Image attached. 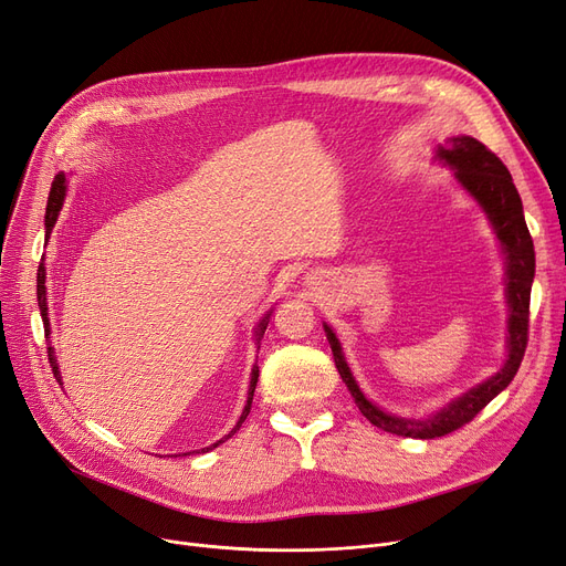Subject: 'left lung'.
<instances>
[{
    "label": "left lung",
    "instance_id": "8db88e82",
    "mask_svg": "<svg viewBox=\"0 0 566 566\" xmlns=\"http://www.w3.org/2000/svg\"><path fill=\"white\" fill-rule=\"evenodd\" d=\"M438 158L444 160L447 166L453 168L455 179L465 188V191L486 211L489 221L500 239L502 251L506 255V304H509V336L506 349L509 357L504 366L489 378L486 382L476 385L474 389L465 391L449 406H444L438 415L428 419H406L389 412H382L378 406L361 394L359 385L355 382L353 373L343 357L340 343L329 325H325L327 340L332 345V355L336 368L340 373L343 382L353 394L357 408L361 415L387 433L402 436V438H419V440H433L453 433V430L470 423L489 402L509 387L514 375L521 368L527 347V327H530V292L534 281V244L525 223L523 202L511 179L506 166L502 160L476 138L459 136L449 138L444 147H438Z\"/></svg>",
    "mask_w": 566,
    "mask_h": 566
}]
</instances>
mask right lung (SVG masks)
<instances>
[{
    "instance_id": "right-lung-1",
    "label": "right lung",
    "mask_w": 566,
    "mask_h": 566,
    "mask_svg": "<svg viewBox=\"0 0 566 566\" xmlns=\"http://www.w3.org/2000/svg\"><path fill=\"white\" fill-rule=\"evenodd\" d=\"M64 181H66V179H64V175H57V177H55V181H52V188H50V198H48V209H45V237H50L52 228H55V223H57V213H60V209H62V202H64V193H66V184H64ZM36 300H39V308H41V317H43V327H45V334H50L48 302H45V266H43V264L39 266V276H36ZM269 315H272V313H266V315L260 319V325H258V329H255L258 349H260V340H262V336H264V329H266V325H269ZM48 357H50V366H52V373H55V378H60V370H57L55 357H52V347H48ZM258 375H260V370H258V366H253V373H251V387H249V400H247V406H244V412H241V417H239L237 426L230 430V433H228L223 440L232 438V436L237 433V430H239V426L247 421V417H249V412H251V402H253L255 385H258ZM223 440H219L217 444H211V447H205V449H200V451L205 453V451H209V449H213V447H219ZM184 455H186V453H184Z\"/></svg>"
}]
</instances>
